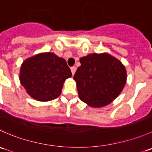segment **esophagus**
<instances>
[{"mask_svg": "<svg viewBox=\"0 0 152 152\" xmlns=\"http://www.w3.org/2000/svg\"><path fill=\"white\" fill-rule=\"evenodd\" d=\"M70 70H71V73H72V75H74L75 74V72H76V67H75V66H73V67H72L71 68H70Z\"/></svg>", "mask_w": 152, "mask_h": 152, "instance_id": "esophagus-1", "label": "esophagus"}]
</instances>
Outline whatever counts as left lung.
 <instances>
[{"instance_id":"1","label":"left lung","mask_w":152,"mask_h":152,"mask_svg":"<svg viewBox=\"0 0 152 152\" xmlns=\"http://www.w3.org/2000/svg\"><path fill=\"white\" fill-rule=\"evenodd\" d=\"M73 79L81 100L92 107L111 103L122 91L126 71L121 62L108 53H93L80 59Z\"/></svg>"}]
</instances>
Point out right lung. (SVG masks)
Listing matches in <instances>:
<instances>
[{"label":"right lung","mask_w":152,"mask_h":152,"mask_svg":"<svg viewBox=\"0 0 152 152\" xmlns=\"http://www.w3.org/2000/svg\"><path fill=\"white\" fill-rule=\"evenodd\" d=\"M71 76L65 59L48 52L24 61L20 67V81L31 97L48 102L61 94L63 83Z\"/></svg>","instance_id":"obj_1"}]
</instances>
